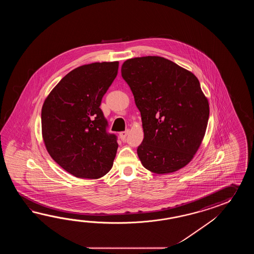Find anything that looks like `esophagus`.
<instances>
[{"instance_id":"1","label":"esophagus","mask_w":254,"mask_h":254,"mask_svg":"<svg viewBox=\"0 0 254 254\" xmlns=\"http://www.w3.org/2000/svg\"><path fill=\"white\" fill-rule=\"evenodd\" d=\"M128 133H129V130H125V131H122V132H120L119 136L120 138H121V140H125V138L127 137Z\"/></svg>"}]
</instances>
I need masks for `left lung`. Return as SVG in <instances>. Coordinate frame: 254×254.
I'll use <instances>...</instances> for the list:
<instances>
[{"label":"left lung","mask_w":254,"mask_h":254,"mask_svg":"<svg viewBox=\"0 0 254 254\" xmlns=\"http://www.w3.org/2000/svg\"><path fill=\"white\" fill-rule=\"evenodd\" d=\"M122 76L141 116L144 138L137 153L143 167L166 174L186 166L200 148L210 114L197 77L160 56L125 61Z\"/></svg>","instance_id":"1"}]
</instances>
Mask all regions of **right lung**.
I'll return each mask as SVG.
<instances>
[{
    "label": "right lung",
    "instance_id": "add662e5",
    "mask_svg": "<svg viewBox=\"0 0 254 254\" xmlns=\"http://www.w3.org/2000/svg\"><path fill=\"white\" fill-rule=\"evenodd\" d=\"M119 62L77 67L58 82L42 108V134L50 156L67 173L99 179L113 167L117 138L106 131L100 108Z\"/></svg>",
    "mask_w": 254,
    "mask_h": 254
}]
</instances>
